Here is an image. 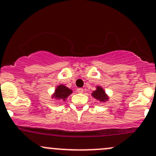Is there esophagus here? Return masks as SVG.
Returning a JSON list of instances; mask_svg holds the SVG:
<instances>
[{
	"label": "esophagus",
	"instance_id": "esophagus-1",
	"mask_svg": "<svg viewBox=\"0 0 156 156\" xmlns=\"http://www.w3.org/2000/svg\"><path fill=\"white\" fill-rule=\"evenodd\" d=\"M77 92L79 93H82L83 92V88H78V89H77Z\"/></svg>",
	"mask_w": 156,
	"mask_h": 156
}]
</instances>
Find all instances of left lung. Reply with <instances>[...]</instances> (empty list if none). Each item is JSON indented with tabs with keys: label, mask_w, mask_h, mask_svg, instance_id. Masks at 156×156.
Masks as SVG:
<instances>
[{
	"label": "left lung",
	"mask_w": 156,
	"mask_h": 156,
	"mask_svg": "<svg viewBox=\"0 0 156 156\" xmlns=\"http://www.w3.org/2000/svg\"><path fill=\"white\" fill-rule=\"evenodd\" d=\"M92 96L96 99H99L101 101H105L106 100H108V96H106L105 92L104 91V90L101 87H97L96 88V90L93 91L92 93Z\"/></svg>",
	"instance_id": "obj_1"
}]
</instances>
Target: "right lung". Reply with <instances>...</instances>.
<instances>
[{"mask_svg":"<svg viewBox=\"0 0 156 156\" xmlns=\"http://www.w3.org/2000/svg\"><path fill=\"white\" fill-rule=\"evenodd\" d=\"M71 90L65 87L64 85H59L57 87L55 94L52 97H55L56 99H63L65 100L72 93Z\"/></svg>","mask_w":156,"mask_h":156,"instance_id":"1","label":"right lung"}]
</instances>
